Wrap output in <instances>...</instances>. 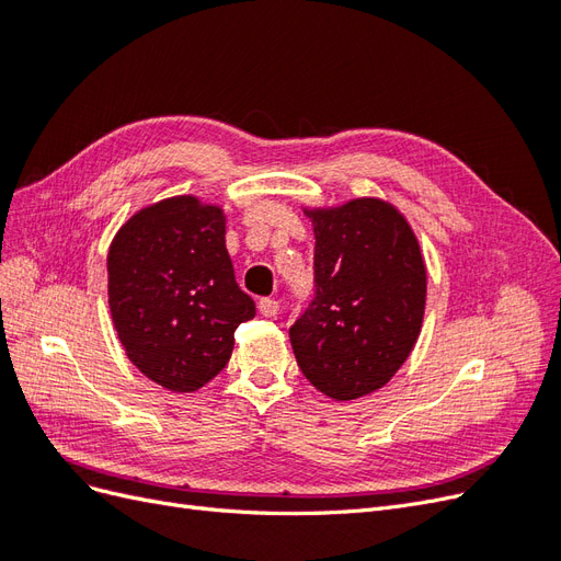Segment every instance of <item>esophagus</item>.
<instances>
[{"instance_id":"esophagus-1","label":"esophagus","mask_w":561,"mask_h":561,"mask_svg":"<svg viewBox=\"0 0 561 561\" xmlns=\"http://www.w3.org/2000/svg\"><path fill=\"white\" fill-rule=\"evenodd\" d=\"M257 307H260V313H262V316H266V318H274V316L278 313V309H280V304H278V299L262 297V299L257 301Z\"/></svg>"}]
</instances>
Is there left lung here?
Wrapping results in <instances>:
<instances>
[{
    "mask_svg": "<svg viewBox=\"0 0 561 561\" xmlns=\"http://www.w3.org/2000/svg\"><path fill=\"white\" fill-rule=\"evenodd\" d=\"M313 299L290 328L299 369L320 393L355 400L412 353L426 309V264L407 219L379 198L307 210Z\"/></svg>",
    "mask_w": 561,
    "mask_h": 561,
    "instance_id": "left-lung-1",
    "label": "left lung"
}]
</instances>
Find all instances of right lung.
Here are the masks:
<instances>
[{
  "instance_id": "1",
  "label": "right lung",
  "mask_w": 561,
  "mask_h": 561,
  "mask_svg": "<svg viewBox=\"0 0 561 561\" xmlns=\"http://www.w3.org/2000/svg\"><path fill=\"white\" fill-rule=\"evenodd\" d=\"M107 276L112 320L130 363L175 393L219 375L236 328L254 318L225 245V213L194 196L135 213L110 245Z\"/></svg>"
}]
</instances>
